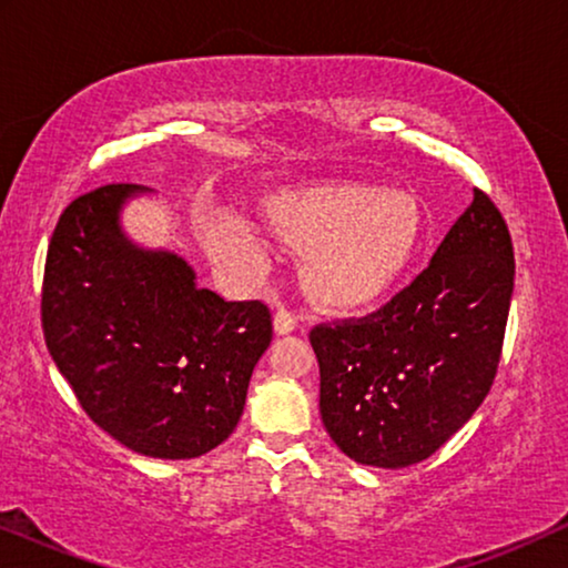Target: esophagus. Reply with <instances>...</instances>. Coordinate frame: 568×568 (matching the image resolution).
I'll use <instances>...</instances> for the list:
<instances>
[{"label":"esophagus","instance_id":"obj_1","mask_svg":"<svg viewBox=\"0 0 568 568\" xmlns=\"http://www.w3.org/2000/svg\"><path fill=\"white\" fill-rule=\"evenodd\" d=\"M294 328H297V315H294L292 310L278 307L274 315V331L278 333V336H284V333H292Z\"/></svg>","mask_w":568,"mask_h":568}]
</instances>
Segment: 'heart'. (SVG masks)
Returning a JSON list of instances; mask_svg holds the SVG:
<instances>
[{
	"label": "heart",
	"instance_id": "b5f03b06",
	"mask_svg": "<svg viewBox=\"0 0 568 568\" xmlns=\"http://www.w3.org/2000/svg\"><path fill=\"white\" fill-rule=\"evenodd\" d=\"M276 222L300 247H313L307 284L331 305H359L385 292L418 245V209L400 191L344 185L276 206Z\"/></svg>",
	"mask_w": 568,
	"mask_h": 568
}]
</instances>
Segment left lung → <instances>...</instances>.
Returning a JSON list of instances; mask_svg holds the SVG:
<instances>
[{
  "label": "left lung",
  "instance_id": "obj_1",
  "mask_svg": "<svg viewBox=\"0 0 568 568\" xmlns=\"http://www.w3.org/2000/svg\"><path fill=\"white\" fill-rule=\"evenodd\" d=\"M511 290L507 222L476 189L429 266L390 302L315 325L321 416L341 453L375 468L437 453L491 390Z\"/></svg>",
  "mask_w": 568,
  "mask_h": 568
}]
</instances>
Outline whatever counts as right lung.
Masks as SVG:
<instances>
[{"label": "right lung", "instance_id": "add662e5", "mask_svg": "<svg viewBox=\"0 0 568 568\" xmlns=\"http://www.w3.org/2000/svg\"><path fill=\"white\" fill-rule=\"evenodd\" d=\"M142 185L108 183L61 212L45 255L41 323L84 414L146 457L189 460L222 445L271 344L258 300L224 302L183 258L142 251L119 212Z\"/></svg>", "mask_w": 568, "mask_h": 568}]
</instances>
